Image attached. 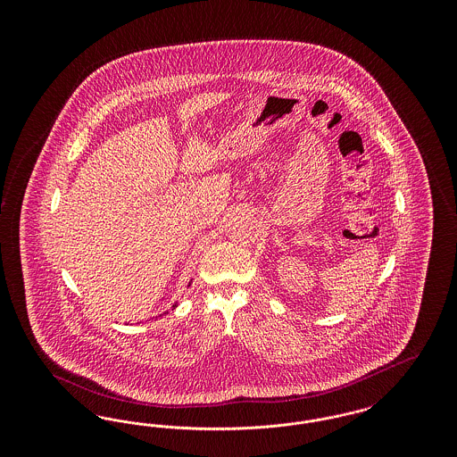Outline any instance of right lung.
<instances>
[{"label":"right lung","instance_id":"1","mask_svg":"<svg viewBox=\"0 0 457 457\" xmlns=\"http://www.w3.org/2000/svg\"><path fill=\"white\" fill-rule=\"evenodd\" d=\"M174 306H176V304H173V308H174Z\"/></svg>","mask_w":457,"mask_h":457}]
</instances>
